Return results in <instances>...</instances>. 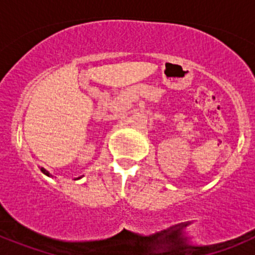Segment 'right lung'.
<instances>
[{"label":"right lung","mask_w":255,"mask_h":255,"mask_svg":"<svg viewBox=\"0 0 255 255\" xmlns=\"http://www.w3.org/2000/svg\"><path fill=\"white\" fill-rule=\"evenodd\" d=\"M40 171H42V172L44 173V175H47V176H51V175H49V172L47 170H44L43 167H40Z\"/></svg>","instance_id":"right-lung-1"}]
</instances>
